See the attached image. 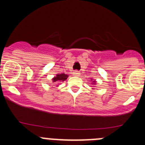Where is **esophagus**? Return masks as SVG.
Here are the masks:
<instances>
[{
  "instance_id": "1",
  "label": "esophagus",
  "mask_w": 145,
  "mask_h": 145,
  "mask_svg": "<svg viewBox=\"0 0 145 145\" xmlns=\"http://www.w3.org/2000/svg\"><path fill=\"white\" fill-rule=\"evenodd\" d=\"M72 74H73V75H75V76H78V75H80V72H79V71H78V70H75Z\"/></svg>"
}]
</instances>
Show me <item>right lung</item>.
Listing matches in <instances>:
<instances>
[{
	"label": "right lung",
	"mask_w": 145,
	"mask_h": 145,
	"mask_svg": "<svg viewBox=\"0 0 145 145\" xmlns=\"http://www.w3.org/2000/svg\"><path fill=\"white\" fill-rule=\"evenodd\" d=\"M67 76H68V75H65V73L58 74V75H57V77H55L53 79V81L56 82V81H58V80H65L67 78Z\"/></svg>",
	"instance_id": "obj_1"
}]
</instances>
